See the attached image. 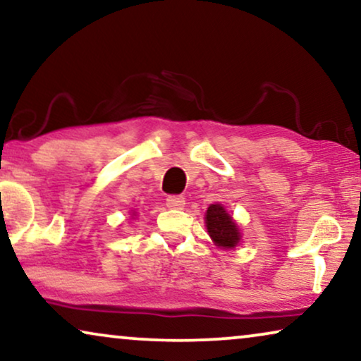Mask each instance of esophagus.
I'll use <instances>...</instances> for the list:
<instances>
[{
  "instance_id": "obj_1",
  "label": "esophagus",
  "mask_w": 361,
  "mask_h": 361,
  "mask_svg": "<svg viewBox=\"0 0 361 361\" xmlns=\"http://www.w3.org/2000/svg\"><path fill=\"white\" fill-rule=\"evenodd\" d=\"M166 205L169 207V209H176V210H180L184 209L185 205V199L182 195H169L166 199Z\"/></svg>"
}]
</instances>
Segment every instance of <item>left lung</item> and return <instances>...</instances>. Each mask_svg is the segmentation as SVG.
I'll list each match as a JSON object with an SVG mask.
<instances>
[{"label": "left lung", "instance_id": "left-lung-1", "mask_svg": "<svg viewBox=\"0 0 361 361\" xmlns=\"http://www.w3.org/2000/svg\"><path fill=\"white\" fill-rule=\"evenodd\" d=\"M205 224L212 240L221 248H233V246L238 245V226L221 205L215 204L209 207L205 215Z\"/></svg>", "mask_w": 361, "mask_h": 361}]
</instances>
